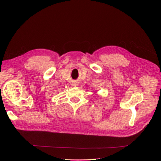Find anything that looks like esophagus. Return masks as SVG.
<instances>
[{
    "mask_svg": "<svg viewBox=\"0 0 161 161\" xmlns=\"http://www.w3.org/2000/svg\"><path fill=\"white\" fill-rule=\"evenodd\" d=\"M73 86H77V83L76 82H74V83H73V85H72Z\"/></svg>",
    "mask_w": 161,
    "mask_h": 161,
    "instance_id": "obj_1",
    "label": "esophagus"
}]
</instances>
